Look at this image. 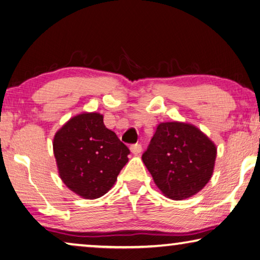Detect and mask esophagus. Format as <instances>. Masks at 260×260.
<instances>
[{"label":"esophagus","instance_id":"34e87169","mask_svg":"<svg viewBox=\"0 0 260 260\" xmlns=\"http://www.w3.org/2000/svg\"><path fill=\"white\" fill-rule=\"evenodd\" d=\"M131 151L134 153V155H138L141 151H142V146L140 143H135L131 146Z\"/></svg>","mask_w":260,"mask_h":260}]
</instances>
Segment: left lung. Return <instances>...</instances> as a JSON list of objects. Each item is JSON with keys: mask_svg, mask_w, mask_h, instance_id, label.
Listing matches in <instances>:
<instances>
[{"mask_svg": "<svg viewBox=\"0 0 260 260\" xmlns=\"http://www.w3.org/2000/svg\"><path fill=\"white\" fill-rule=\"evenodd\" d=\"M215 156V146L199 128L173 121L158 125L142 160L161 192L181 201L209 182Z\"/></svg>", "mask_w": 260, "mask_h": 260, "instance_id": "1", "label": "left lung"}]
</instances>
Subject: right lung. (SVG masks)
<instances>
[{"instance_id":"1","label":"right lung","mask_w":260,"mask_h":260,"mask_svg":"<svg viewBox=\"0 0 260 260\" xmlns=\"http://www.w3.org/2000/svg\"><path fill=\"white\" fill-rule=\"evenodd\" d=\"M54 153L60 179L83 199L103 196L128 161L129 149L108 129L100 113L73 117L57 132Z\"/></svg>"}]
</instances>
